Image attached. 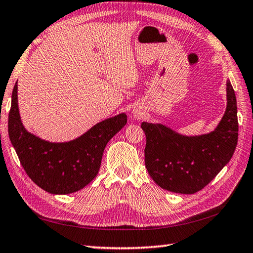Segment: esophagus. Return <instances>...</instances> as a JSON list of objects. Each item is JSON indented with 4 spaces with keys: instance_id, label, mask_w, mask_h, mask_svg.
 <instances>
[{
    "instance_id": "obj_1",
    "label": "esophagus",
    "mask_w": 253,
    "mask_h": 253,
    "mask_svg": "<svg viewBox=\"0 0 253 253\" xmlns=\"http://www.w3.org/2000/svg\"><path fill=\"white\" fill-rule=\"evenodd\" d=\"M134 114H137V112H136V111H135V112H134Z\"/></svg>"
}]
</instances>
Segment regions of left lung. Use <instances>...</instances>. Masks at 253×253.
<instances>
[{"label":"left lung","mask_w":253,"mask_h":253,"mask_svg":"<svg viewBox=\"0 0 253 253\" xmlns=\"http://www.w3.org/2000/svg\"><path fill=\"white\" fill-rule=\"evenodd\" d=\"M146 136L145 168L163 189L195 194L216 177L233 155L238 142L235 90L227 80V109L212 132L185 136L163 125L142 122Z\"/></svg>","instance_id":"left-lung-1"}]
</instances>
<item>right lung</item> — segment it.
I'll list each match as a JSON object with an SVG mask.
<instances>
[{
	"label": "right lung",
	"instance_id": "add662e5",
	"mask_svg": "<svg viewBox=\"0 0 253 253\" xmlns=\"http://www.w3.org/2000/svg\"><path fill=\"white\" fill-rule=\"evenodd\" d=\"M126 125L121 113L97 123L73 141L51 143L24 127L17 104V83L12 92L8 135L23 169L37 186L54 195L77 192L96 177L104 147Z\"/></svg>",
	"mask_w": 253,
	"mask_h": 253
}]
</instances>
